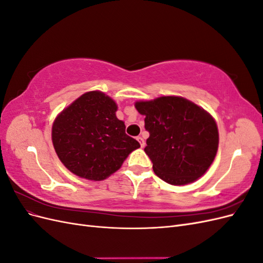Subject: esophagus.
<instances>
[{"label":"esophagus","instance_id":"34e87169","mask_svg":"<svg viewBox=\"0 0 263 263\" xmlns=\"http://www.w3.org/2000/svg\"><path fill=\"white\" fill-rule=\"evenodd\" d=\"M137 140L139 141V144H140V147H141V148H144V147H145V145H146V142H145L144 138H142L141 136H138V137H137Z\"/></svg>","mask_w":263,"mask_h":263}]
</instances>
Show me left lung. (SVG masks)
<instances>
[{"instance_id": "obj_1", "label": "left lung", "mask_w": 263, "mask_h": 263, "mask_svg": "<svg viewBox=\"0 0 263 263\" xmlns=\"http://www.w3.org/2000/svg\"><path fill=\"white\" fill-rule=\"evenodd\" d=\"M149 132L145 153L157 176L172 185L196 181L209 170L218 149V128L204 108L182 97L137 101Z\"/></svg>"}]
</instances>
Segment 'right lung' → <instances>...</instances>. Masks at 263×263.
<instances>
[{"label": "right lung", "mask_w": 263, "mask_h": 263, "mask_svg": "<svg viewBox=\"0 0 263 263\" xmlns=\"http://www.w3.org/2000/svg\"><path fill=\"white\" fill-rule=\"evenodd\" d=\"M117 104L101 91L82 94L54 118L51 139L55 154L76 176L102 181L121 168L139 142L125 133Z\"/></svg>", "instance_id": "add662e5"}]
</instances>
